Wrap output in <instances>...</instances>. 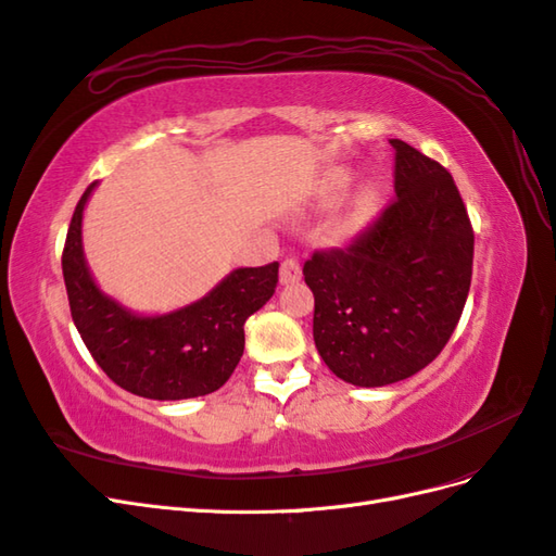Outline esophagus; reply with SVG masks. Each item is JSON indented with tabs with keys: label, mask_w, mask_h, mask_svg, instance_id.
<instances>
[{
	"label": "esophagus",
	"mask_w": 556,
	"mask_h": 556,
	"mask_svg": "<svg viewBox=\"0 0 556 556\" xmlns=\"http://www.w3.org/2000/svg\"><path fill=\"white\" fill-rule=\"evenodd\" d=\"M301 278V264L296 257H288L282 260L280 264V282L282 285H290V282H296Z\"/></svg>",
	"instance_id": "obj_1"
}]
</instances>
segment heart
I'll list each match as a JSON object with an SVG mask.
<instances>
[{
    "mask_svg": "<svg viewBox=\"0 0 556 556\" xmlns=\"http://www.w3.org/2000/svg\"><path fill=\"white\" fill-rule=\"evenodd\" d=\"M352 182V176L345 169H339L329 174V178L323 185V192H319V199H323L325 206H333L345 197L348 188ZM378 190L376 188H362L355 197L350 199V204L345 208V227L348 229H357L364 223L371 220V215L378 208Z\"/></svg>",
    "mask_w": 556,
    "mask_h": 556,
    "instance_id": "b5f03b06",
    "label": "heart"
}]
</instances>
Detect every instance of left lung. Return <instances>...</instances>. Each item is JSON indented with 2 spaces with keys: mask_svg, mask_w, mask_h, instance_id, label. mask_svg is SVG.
<instances>
[{
  "mask_svg": "<svg viewBox=\"0 0 556 556\" xmlns=\"http://www.w3.org/2000/svg\"><path fill=\"white\" fill-rule=\"evenodd\" d=\"M390 143L396 199L348 248L304 264L315 348L357 387L406 380L439 357L473 274V227L452 176L406 141Z\"/></svg>",
  "mask_w": 556,
  "mask_h": 556,
  "instance_id": "8db88e82",
  "label": "left lung"
}]
</instances>
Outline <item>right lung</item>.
<instances>
[{
	"label": "right lung",
	"instance_id": "1",
	"mask_svg": "<svg viewBox=\"0 0 556 556\" xmlns=\"http://www.w3.org/2000/svg\"><path fill=\"white\" fill-rule=\"evenodd\" d=\"M83 192L62 252V274L74 325L102 371L123 390L155 401L204 396L229 380L241 362L245 319L276 292L278 262L237 268L194 304L137 315L97 288L83 255Z\"/></svg>",
	"mask_w": 556,
	"mask_h": 556
}]
</instances>
